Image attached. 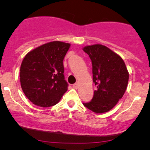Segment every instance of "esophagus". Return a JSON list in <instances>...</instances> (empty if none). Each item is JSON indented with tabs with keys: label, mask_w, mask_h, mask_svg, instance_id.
<instances>
[{
	"label": "esophagus",
	"mask_w": 150,
	"mask_h": 150,
	"mask_svg": "<svg viewBox=\"0 0 150 150\" xmlns=\"http://www.w3.org/2000/svg\"><path fill=\"white\" fill-rule=\"evenodd\" d=\"M73 87L74 89H77L79 87V84L78 83H75V84H74V85H73Z\"/></svg>",
	"instance_id": "34e87169"
}]
</instances>
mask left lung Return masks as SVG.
Masks as SVG:
<instances>
[{"label":"left lung","mask_w":150,"mask_h":150,"mask_svg":"<svg viewBox=\"0 0 150 150\" xmlns=\"http://www.w3.org/2000/svg\"><path fill=\"white\" fill-rule=\"evenodd\" d=\"M82 50L92 61L93 82L97 87L92 101L83 105L95 113L108 112L123 97L128 87L129 73L125 62L101 44L86 46Z\"/></svg>","instance_id":"8db88e82"}]
</instances>
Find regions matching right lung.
Masks as SVG:
<instances>
[{"label":"right lung","mask_w":150,"mask_h":150,"mask_svg":"<svg viewBox=\"0 0 150 150\" xmlns=\"http://www.w3.org/2000/svg\"><path fill=\"white\" fill-rule=\"evenodd\" d=\"M70 44L48 42L26 54L20 66L22 91L34 104L50 107L58 104L68 90L63 59Z\"/></svg>","instance_id":"1"}]
</instances>
